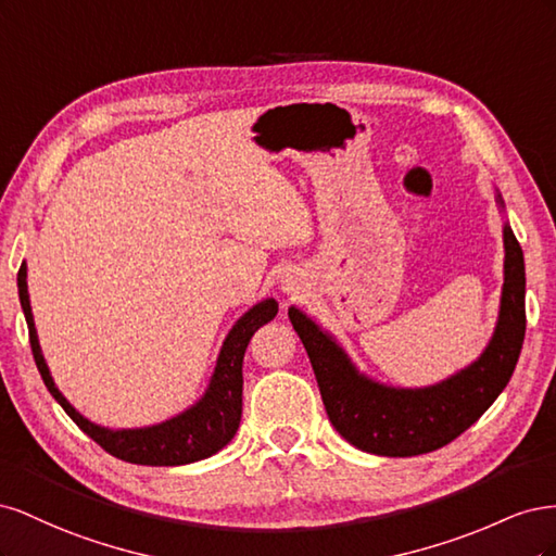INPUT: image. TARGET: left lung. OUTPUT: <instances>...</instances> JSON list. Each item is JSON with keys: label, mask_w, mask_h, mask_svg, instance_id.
Returning <instances> with one entry per match:
<instances>
[{"label": "left lung", "mask_w": 556, "mask_h": 556, "mask_svg": "<svg viewBox=\"0 0 556 556\" xmlns=\"http://www.w3.org/2000/svg\"><path fill=\"white\" fill-rule=\"evenodd\" d=\"M498 204H503L501 197ZM503 245L506 278L490 345L464 371L422 390L368 380L313 319L294 306L288 311L308 352L329 422L350 445L380 457L427 454L452 443L496 401L515 371L527 331L525 255L508 225L503 227Z\"/></svg>", "instance_id": "obj_1"}]
</instances>
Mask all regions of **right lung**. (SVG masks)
Wrapping results in <instances>:
<instances>
[{
    "instance_id": "1",
    "label": "right lung",
    "mask_w": 556,
    "mask_h": 556,
    "mask_svg": "<svg viewBox=\"0 0 556 556\" xmlns=\"http://www.w3.org/2000/svg\"><path fill=\"white\" fill-rule=\"evenodd\" d=\"M18 296L27 319L31 355H35L37 368L48 387V392L55 396V401L64 408V413L70 415L94 443L102 445L117 459L129 462V464H141V466L192 464V462L211 457L215 452H220L233 439V433H237L241 425V410H243L245 348L252 339V333H255L262 325L271 323L278 313L276 299H264L257 306H252L239 323L231 327V331L227 333V339L223 343L220 357H217V366H215L208 390L190 410H185L155 427L111 431L99 425H92L90 419L76 413V408L62 396L53 378H50V371L39 348L35 317H31V308H29L25 262L21 264V271H18Z\"/></svg>"
}]
</instances>
